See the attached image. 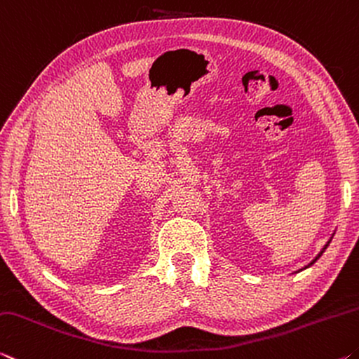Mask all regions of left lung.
I'll use <instances>...</instances> for the list:
<instances>
[{"instance_id": "left-lung-1", "label": "left lung", "mask_w": 359, "mask_h": 359, "mask_svg": "<svg viewBox=\"0 0 359 359\" xmlns=\"http://www.w3.org/2000/svg\"><path fill=\"white\" fill-rule=\"evenodd\" d=\"M334 233H336V232H334ZM334 233L331 235V238H329V240H327V242H326V245H325V246H323V248H321V251L318 252V255H316V256L313 257V259H312V261H310V262L307 264V266H305V267H302V269H299V270H297V272H302V270H305V269H309V267H312V266H313V264H315L316 261H318V259H320V257H321V255H323V252H325V251H326V248H327V246H329V243H331V240H332V237H334ZM297 272H296V273H297Z\"/></svg>"}]
</instances>
